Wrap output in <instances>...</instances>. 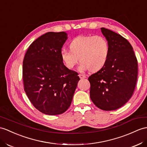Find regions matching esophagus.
<instances>
[{
  "mask_svg": "<svg viewBox=\"0 0 147 147\" xmlns=\"http://www.w3.org/2000/svg\"><path fill=\"white\" fill-rule=\"evenodd\" d=\"M78 76L81 78V79H83V78H85L86 76H84V75H82V74H79L78 75Z\"/></svg>",
  "mask_w": 147,
  "mask_h": 147,
  "instance_id": "34e87169",
  "label": "esophagus"
}]
</instances>
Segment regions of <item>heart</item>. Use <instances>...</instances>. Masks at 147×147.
<instances>
[{"mask_svg": "<svg viewBox=\"0 0 147 147\" xmlns=\"http://www.w3.org/2000/svg\"><path fill=\"white\" fill-rule=\"evenodd\" d=\"M69 47L70 51L60 52L62 62L69 69H73L80 60L81 70L96 72L105 66L110 53L109 42L98 35L78 36L70 42Z\"/></svg>", "mask_w": 147, "mask_h": 147, "instance_id": "1", "label": "heart"}]
</instances>
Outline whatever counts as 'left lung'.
Masks as SVG:
<instances>
[{"instance_id":"1","label":"left lung","mask_w":147,"mask_h":147,"mask_svg":"<svg viewBox=\"0 0 147 147\" xmlns=\"http://www.w3.org/2000/svg\"><path fill=\"white\" fill-rule=\"evenodd\" d=\"M110 45L105 66L88 77L93 103L103 110H115L131 97L138 76V62L133 47L126 38L101 28Z\"/></svg>"}]
</instances>
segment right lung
Here are the masks:
<instances>
[{"label": "right lung", "instance_id": "add662e5", "mask_svg": "<svg viewBox=\"0 0 147 147\" xmlns=\"http://www.w3.org/2000/svg\"><path fill=\"white\" fill-rule=\"evenodd\" d=\"M67 39L64 32H49L30 44L23 61L24 90L35 109L49 115L69 108L80 78L60 59Z\"/></svg>", "mask_w": 147, "mask_h": 147}]
</instances>
